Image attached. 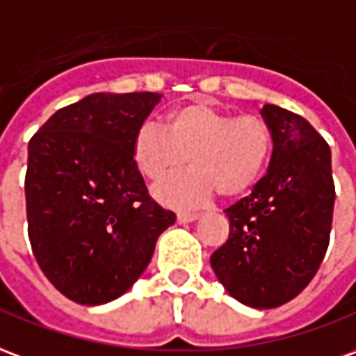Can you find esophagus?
I'll return each instance as SVG.
<instances>
[{
	"label": "esophagus",
	"mask_w": 356,
	"mask_h": 356,
	"mask_svg": "<svg viewBox=\"0 0 356 356\" xmlns=\"http://www.w3.org/2000/svg\"><path fill=\"white\" fill-rule=\"evenodd\" d=\"M198 218H200L198 213H186V212H179L177 213L179 223H191V221H196Z\"/></svg>",
	"instance_id": "1"
}]
</instances>
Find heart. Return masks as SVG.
Returning <instances> with one entry per match:
<instances>
[{"label": "heart", "mask_w": 356, "mask_h": 356, "mask_svg": "<svg viewBox=\"0 0 356 356\" xmlns=\"http://www.w3.org/2000/svg\"><path fill=\"white\" fill-rule=\"evenodd\" d=\"M272 150L264 119L235 118L204 102L171 109L163 129L143 123L131 146L136 170L150 181L170 177L188 158L191 170L154 188L158 200L175 206L202 204L216 191L223 198L245 195L264 175Z\"/></svg>", "instance_id": "1"}]
</instances>
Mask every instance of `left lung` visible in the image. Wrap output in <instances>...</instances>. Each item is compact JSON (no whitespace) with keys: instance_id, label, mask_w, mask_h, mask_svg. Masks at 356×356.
Returning <instances> with one entry per match:
<instances>
[{"instance_id":"obj_1","label":"left lung","mask_w":356,"mask_h":356,"mask_svg":"<svg viewBox=\"0 0 356 356\" xmlns=\"http://www.w3.org/2000/svg\"><path fill=\"white\" fill-rule=\"evenodd\" d=\"M273 136L270 168L225 210L229 238L210 264L231 297L250 308L295 299L324 260L335 188L330 146L307 119L273 104L260 109Z\"/></svg>"}]
</instances>
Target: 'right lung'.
I'll list each match as a JSON object with an SVG mask.
<instances>
[{
  "mask_svg": "<svg viewBox=\"0 0 356 356\" xmlns=\"http://www.w3.org/2000/svg\"><path fill=\"white\" fill-rule=\"evenodd\" d=\"M161 94L96 92L57 109L29 143L32 252L57 291L96 307L131 289L175 213L148 196L131 146Z\"/></svg>",
  "mask_w": 356,
  "mask_h": 356,
  "instance_id": "add662e5",
  "label": "right lung"
}]
</instances>
